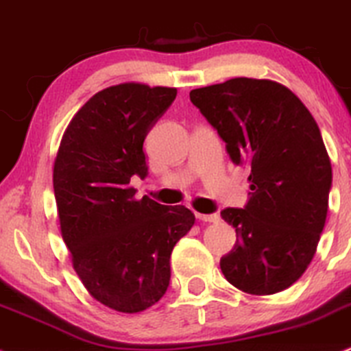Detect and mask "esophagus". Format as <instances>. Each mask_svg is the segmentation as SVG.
<instances>
[{
	"label": "esophagus",
	"mask_w": 351,
	"mask_h": 351,
	"mask_svg": "<svg viewBox=\"0 0 351 351\" xmlns=\"http://www.w3.org/2000/svg\"><path fill=\"white\" fill-rule=\"evenodd\" d=\"M195 217L199 218L200 221H205V223H217L218 221L217 213H210V215H205V213H195Z\"/></svg>",
	"instance_id": "1"
}]
</instances>
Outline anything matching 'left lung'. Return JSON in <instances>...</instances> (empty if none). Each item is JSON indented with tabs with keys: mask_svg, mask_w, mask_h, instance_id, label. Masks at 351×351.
<instances>
[{
	"mask_svg": "<svg viewBox=\"0 0 351 351\" xmlns=\"http://www.w3.org/2000/svg\"><path fill=\"white\" fill-rule=\"evenodd\" d=\"M191 101L233 162L251 169L246 207L221 212L237 232L221 273L251 295L287 289L311 265L327 220L332 164L314 117L287 86L267 78L202 86Z\"/></svg>",
	"mask_w": 351,
	"mask_h": 351,
	"instance_id": "8db88e82",
	"label": "left lung"
}]
</instances>
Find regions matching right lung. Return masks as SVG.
Returning a JSON list of instances; mask_svg holds the SVG:
<instances>
[{
  "instance_id": "1",
  "label": "right lung",
  "mask_w": 351,
  "mask_h": 351,
  "mask_svg": "<svg viewBox=\"0 0 351 351\" xmlns=\"http://www.w3.org/2000/svg\"><path fill=\"white\" fill-rule=\"evenodd\" d=\"M177 88L126 82L95 93L69 123L53 160L60 233L85 289L123 314L166 294L171 253L195 223L184 205L134 199L147 176L143 143Z\"/></svg>"
}]
</instances>
